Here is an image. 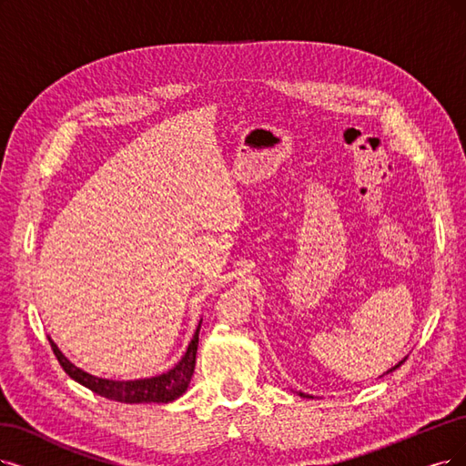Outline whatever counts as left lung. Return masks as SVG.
I'll list each match as a JSON object with an SVG mask.
<instances>
[{
  "instance_id": "8db88e82",
  "label": "left lung",
  "mask_w": 466,
  "mask_h": 466,
  "mask_svg": "<svg viewBox=\"0 0 466 466\" xmlns=\"http://www.w3.org/2000/svg\"><path fill=\"white\" fill-rule=\"evenodd\" d=\"M400 365H403V360H401V363H400ZM400 365H395V367H393L391 370H395V369H398ZM299 395H301V398H309V395H305V393H301V391H299Z\"/></svg>"
}]
</instances>
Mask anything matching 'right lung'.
I'll return each mask as SVG.
<instances>
[{
    "label": "right lung",
    "instance_id": "add662e5",
    "mask_svg": "<svg viewBox=\"0 0 466 466\" xmlns=\"http://www.w3.org/2000/svg\"><path fill=\"white\" fill-rule=\"evenodd\" d=\"M199 329H201V322L194 334V339L189 341L186 355L175 369H170L168 372L159 376L146 378V380H132V382L103 380V378H96L88 372L80 370L71 363V360H66V357L57 350V346L51 341V338L47 339L63 370L71 376L73 380L92 390L94 393L101 395V398L120 401V403H168L180 398V395L187 390L189 380H192V374L196 369L198 343H199Z\"/></svg>",
    "mask_w": 466,
    "mask_h": 466
}]
</instances>
